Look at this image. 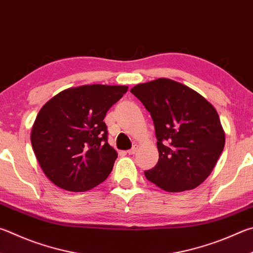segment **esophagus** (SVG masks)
<instances>
[{
    "instance_id": "esophagus-1",
    "label": "esophagus",
    "mask_w": 253,
    "mask_h": 253,
    "mask_svg": "<svg viewBox=\"0 0 253 253\" xmlns=\"http://www.w3.org/2000/svg\"><path fill=\"white\" fill-rule=\"evenodd\" d=\"M137 148H138V146L134 145L129 150H127V154H128V155H135V153L137 151Z\"/></svg>"
}]
</instances>
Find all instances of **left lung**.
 Returning <instances> with one entry per match:
<instances>
[{
    "label": "left lung",
    "mask_w": 253,
    "mask_h": 253,
    "mask_svg": "<svg viewBox=\"0 0 253 253\" xmlns=\"http://www.w3.org/2000/svg\"><path fill=\"white\" fill-rule=\"evenodd\" d=\"M150 113L159 153L145 171L149 181L169 192L198 187L212 171L224 147V131L214 107L186 85L168 79L130 89Z\"/></svg>",
    "instance_id": "obj_1"
}]
</instances>
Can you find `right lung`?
I'll list each match as a JSON object with an SVG mask.
<instances>
[{
  "instance_id": "add662e5",
  "label": "right lung",
  "mask_w": 253,
  "mask_h": 253,
  "mask_svg": "<svg viewBox=\"0 0 253 253\" xmlns=\"http://www.w3.org/2000/svg\"><path fill=\"white\" fill-rule=\"evenodd\" d=\"M127 86L84 85L61 91L41 108L31 142L40 166L54 185L89 190L106 180L117 153L104 123Z\"/></svg>"
}]
</instances>
